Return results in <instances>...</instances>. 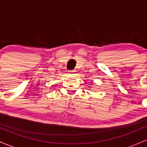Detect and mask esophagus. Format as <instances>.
I'll return each instance as SVG.
<instances>
[{"instance_id": "esophagus-1", "label": "esophagus", "mask_w": 147, "mask_h": 147, "mask_svg": "<svg viewBox=\"0 0 147 147\" xmlns=\"http://www.w3.org/2000/svg\"><path fill=\"white\" fill-rule=\"evenodd\" d=\"M69 75L74 76L76 74V71L75 70H71V71H69Z\"/></svg>"}]
</instances>
